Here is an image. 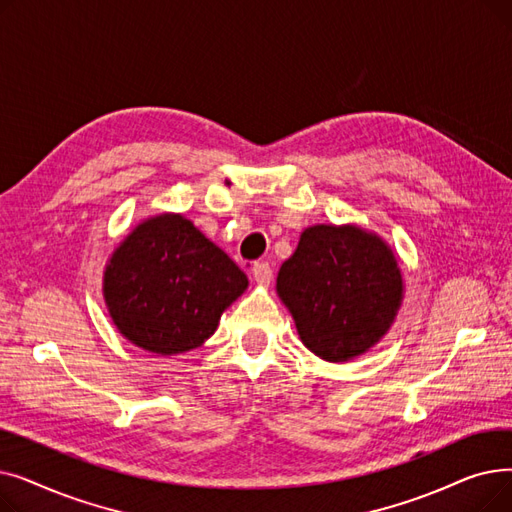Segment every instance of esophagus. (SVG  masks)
<instances>
[{"mask_svg": "<svg viewBox=\"0 0 512 512\" xmlns=\"http://www.w3.org/2000/svg\"><path fill=\"white\" fill-rule=\"evenodd\" d=\"M253 278L257 284H270L272 278H274V272H272V265L267 261H257L253 265Z\"/></svg>", "mask_w": 512, "mask_h": 512, "instance_id": "1", "label": "esophagus"}]
</instances>
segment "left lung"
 <instances>
[{"label":"left lung","instance_id":"obj_1","mask_svg":"<svg viewBox=\"0 0 512 512\" xmlns=\"http://www.w3.org/2000/svg\"><path fill=\"white\" fill-rule=\"evenodd\" d=\"M278 294L309 351L340 363L386 334L400 307L402 280L378 236L355 226H313L282 263Z\"/></svg>","mask_w":512,"mask_h":512}]
</instances>
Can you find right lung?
Masks as SVG:
<instances>
[{
	"label": "right lung",
	"mask_w": 512,
	"mask_h": 512,
	"mask_svg": "<svg viewBox=\"0 0 512 512\" xmlns=\"http://www.w3.org/2000/svg\"><path fill=\"white\" fill-rule=\"evenodd\" d=\"M240 267L182 215L143 222L105 270V303L118 330L149 353L176 355L209 338L245 292Z\"/></svg>",
	"instance_id": "1"
}]
</instances>
